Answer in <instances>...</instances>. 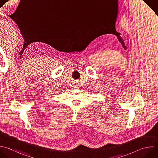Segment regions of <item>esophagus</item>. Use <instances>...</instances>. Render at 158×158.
I'll use <instances>...</instances> for the list:
<instances>
[{"label": "esophagus", "mask_w": 158, "mask_h": 158, "mask_svg": "<svg viewBox=\"0 0 158 158\" xmlns=\"http://www.w3.org/2000/svg\"><path fill=\"white\" fill-rule=\"evenodd\" d=\"M75 87V88H77V87H76V86H75V87Z\"/></svg>", "instance_id": "obj_1"}]
</instances>
